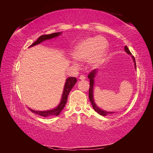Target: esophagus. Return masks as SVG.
Returning a JSON list of instances; mask_svg holds the SVG:
<instances>
[{"label": "esophagus", "mask_w": 153, "mask_h": 153, "mask_svg": "<svg viewBox=\"0 0 153 153\" xmlns=\"http://www.w3.org/2000/svg\"><path fill=\"white\" fill-rule=\"evenodd\" d=\"M79 79L81 80H85V76L84 75H80L79 77Z\"/></svg>", "instance_id": "esophagus-1"}]
</instances>
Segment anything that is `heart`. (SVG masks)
<instances>
[{
  "label": "heart",
  "instance_id": "1",
  "mask_svg": "<svg viewBox=\"0 0 153 153\" xmlns=\"http://www.w3.org/2000/svg\"><path fill=\"white\" fill-rule=\"evenodd\" d=\"M108 51V43L101 37H90L78 43L73 51V56L80 61H89L92 66L102 63Z\"/></svg>",
  "mask_w": 153,
  "mask_h": 153
}]
</instances>
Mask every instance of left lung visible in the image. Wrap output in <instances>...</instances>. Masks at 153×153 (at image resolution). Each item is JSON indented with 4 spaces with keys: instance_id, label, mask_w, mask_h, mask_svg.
<instances>
[{
    "instance_id": "8db88e82",
    "label": "left lung",
    "mask_w": 153,
    "mask_h": 153,
    "mask_svg": "<svg viewBox=\"0 0 153 153\" xmlns=\"http://www.w3.org/2000/svg\"><path fill=\"white\" fill-rule=\"evenodd\" d=\"M124 50L126 51V52L127 53H128L129 55H130L133 60V62L135 64V69H137L136 67V62H135V57H134L133 55H131V53L130 52V51L128 49V48L127 47V46H125L124 47ZM98 73V70H97L96 69H93L89 74V75H88V78H89V82H90V87H89V98L90 100L91 103L92 105V107L94 109V110L96 111V112H98L100 115H103V116H106V115H107L108 114H113L115 113L114 112H107V111H105L103 110H101V108H100L98 106H97L94 102V96H93V89H94V78L96 77V74Z\"/></svg>"
}]
</instances>
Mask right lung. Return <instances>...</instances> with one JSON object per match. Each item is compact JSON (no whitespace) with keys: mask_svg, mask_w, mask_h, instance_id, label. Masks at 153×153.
Instances as JSON below:
<instances>
[{"mask_svg":"<svg viewBox=\"0 0 153 153\" xmlns=\"http://www.w3.org/2000/svg\"><path fill=\"white\" fill-rule=\"evenodd\" d=\"M61 32H55V33H53V34L41 36H39V38L37 39L34 43H32L29 48L34 47L35 45H37L41 43H42L44 41L52 39L53 38H55V37H57L59 35H61ZM76 81L77 80L75 77H69L67 78L65 82V85H64V87L61 101L56 108L50 110H46V111H36L29 108V109L32 112H33L36 114H38L39 115H41V116H43V117H47L53 116V115H57H57H59L60 113L61 112V111L62 110L64 106H65V105L67 102L68 96L69 95V92H70L73 86L75 85V84L76 83Z\"/></svg>","mask_w":153,"mask_h":153,"instance_id":"add662e5","label":"right lung"}]
</instances>
